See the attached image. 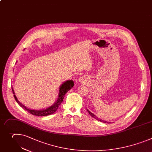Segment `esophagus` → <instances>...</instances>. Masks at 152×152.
Wrapping results in <instances>:
<instances>
[{
	"mask_svg": "<svg viewBox=\"0 0 152 152\" xmlns=\"http://www.w3.org/2000/svg\"><path fill=\"white\" fill-rule=\"evenodd\" d=\"M80 81H82V80H81V79H80Z\"/></svg>",
	"mask_w": 152,
	"mask_h": 152,
	"instance_id": "34e87169",
	"label": "esophagus"
}]
</instances>
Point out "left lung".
Wrapping results in <instances>:
<instances>
[{"label": "left lung", "mask_w": 152, "mask_h": 152, "mask_svg": "<svg viewBox=\"0 0 152 152\" xmlns=\"http://www.w3.org/2000/svg\"><path fill=\"white\" fill-rule=\"evenodd\" d=\"M87 111H88V113H89V114L91 115V116H92V117H94V118H95L96 120H98V121H100V122H103V123H105V124H109L110 122H107V121H104V120H101V119H100L99 118H98V117H97L96 116H95V115H94L93 113H91L90 111H89L87 109Z\"/></svg>", "instance_id": "8db88e82"}]
</instances>
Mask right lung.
I'll use <instances>...</instances> for the list:
<instances>
[{"mask_svg":"<svg viewBox=\"0 0 152 152\" xmlns=\"http://www.w3.org/2000/svg\"><path fill=\"white\" fill-rule=\"evenodd\" d=\"M74 83L72 80H68V81H66L65 83H64L60 87L58 99H57V101L55 102V104L54 105H53L52 106L50 107L49 108L45 109V110H30V109L27 108L23 105L21 104L19 101H18V100L15 95L12 87V93L14 94V98H15L16 102L18 104V105L21 107H22L23 108L27 110L29 113H30L32 115H37V116H46L48 115L52 114L53 113H54V112L56 111V110L58 108L59 105L61 104V103L63 102V99L65 97V95L74 86Z\"/></svg>","mask_w":152,"mask_h":152,"instance_id":"add662e5","label":"right lung"}]
</instances>
